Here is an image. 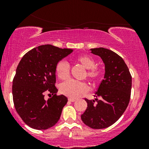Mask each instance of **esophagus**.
<instances>
[{
	"label": "esophagus",
	"mask_w": 149,
	"mask_h": 149,
	"mask_svg": "<svg viewBox=\"0 0 149 149\" xmlns=\"http://www.w3.org/2000/svg\"><path fill=\"white\" fill-rule=\"evenodd\" d=\"M69 101L71 102H74L75 101H76V100H75V99H73V98H69Z\"/></svg>",
	"instance_id": "obj_1"
}]
</instances>
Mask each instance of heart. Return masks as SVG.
Returning a JSON list of instances; mask_svg holds the SVG:
<instances>
[{
  "mask_svg": "<svg viewBox=\"0 0 149 149\" xmlns=\"http://www.w3.org/2000/svg\"><path fill=\"white\" fill-rule=\"evenodd\" d=\"M76 61L87 69L86 76L92 82L98 80L102 76L103 69L100 66H95V60L89 55H80L75 59ZM69 64L66 61H60L55 67V72L58 78L61 80H66L69 75ZM88 85L84 82L74 80H68L60 85V91L66 96L71 98H76L88 91Z\"/></svg>",
  "mask_w": 149,
  "mask_h": 149,
  "instance_id": "heart-1",
  "label": "heart"
}]
</instances>
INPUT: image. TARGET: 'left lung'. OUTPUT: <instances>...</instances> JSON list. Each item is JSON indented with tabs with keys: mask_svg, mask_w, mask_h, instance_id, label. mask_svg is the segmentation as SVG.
Returning a JSON list of instances; mask_svg holds the SVG:
<instances>
[{
	"mask_svg": "<svg viewBox=\"0 0 149 149\" xmlns=\"http://www.w3.org/2000/svg\"><path fill=\"white\" fill-rule=\"evenodd\" d=\"M90 50L102 59L105 74L95 95L100 99H85L88 107L81 115V120L92 129H104L115 123L127 109L130 99L132 76L123 58L116 52L104 47Z\"/></svg>",
	"mask_w": 149,
	"mask_h": 149,
	"instance_id": "obj_1",
	"label": "left lung"
}]
</instances>
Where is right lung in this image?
<instances>
[{
  "label": "right lung",
  "instance_id": "add662e5",
  "mask_svg": "<svg viewBox=\"0 0 149 149\" xmlns=\"http://www.w3.org/2000/svg\"><path fill=\"white\" fill-rule=\"evenodd\" d=\"M73 50L40 45L26 53L19 63L13 81V102L19 116L31 128L47 130L60 118L68 99L57 95L55 67ZM46 92L53 95L47 100Z\"/></svg>",
  "mask_w": 149,
  "mask_h": 149
}]
</instances>
